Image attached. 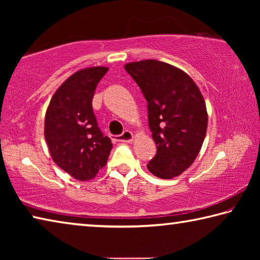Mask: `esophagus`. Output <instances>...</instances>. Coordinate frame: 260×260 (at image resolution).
<instances>
[{"instance_id": "1", "label": "esophagus", "mask_w": 260, "mask_h": 260, "mask_svg": "<svg viewBox=\"0 0 260 260\" xmlns=\"http://www.w3.org/2000/svg\"><path fill=\"white\" fill-rule=\"evenodd\" d=\"M118 142H131L133 140V133L131 131H124L120 135L116 136Z\"/></svg>"}]
</instances>
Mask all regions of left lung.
<instances>
[{
	"label": "left lung",
	"mask_w": 260,
	"mask_h": 260,
	"mask_svg": "<svg viewBox=\"0 0 260 260\" xmlns=\"http://www.w3.org/2000/svg\"><path fill=\"white\" fill-rule=\"evenodd\" d=\"M147 100L149 128L157 146L148 170L171 179L190 166L208 128L203 96L192 79L164 61L147 59L125 65Z\"/></svg>",
	"instance_id": "left-lung-1"
}]
</instances>
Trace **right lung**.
Masks as SVG:
<instances>
[{
  "label": "right lung",
  "mask_w": 260,
  "mask_h": 260,
  "mask_svg": "<svg viewBox=\"0 0 260 260\" xmlns=\"http://www.w3.org/2000/svg\"><path fill=\"white\" fill-rule=\"evenodd\" d=\"M108 68L80 70L56 90L45 119V138L52 160L80 181L93 179L107 164L112 149L100 129L93 98Z\"/></svg>",
  "instance_id": "obj_1"
}]
</instances>
